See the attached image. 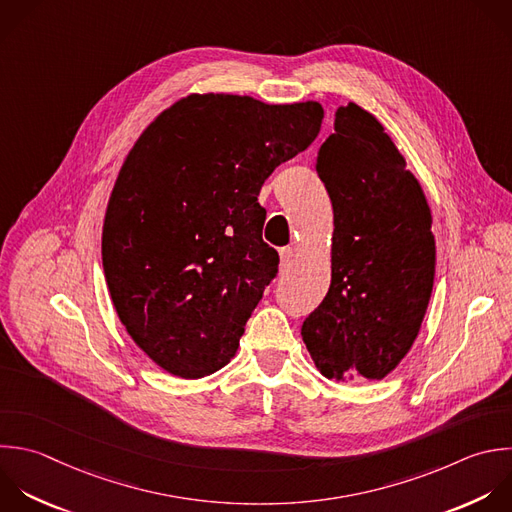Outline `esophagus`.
<instances>
[{
	"label": "esophagus",
	"mask_w": 512,
	"mask_h": 512,
	"mask_svg": "<svg viewBox=\"0 0 512 512\" xmlns=\"http://www.w3.org/2000/svg\"><path fill=\"white\" fill-rule=\"evenodd\" d=\"M292 258H294V248H290V246L280 248V260H282V266H284V268H286V266H290Z\"/></svg>",
	"instance_id": "1"
}]
</instances>
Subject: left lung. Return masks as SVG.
I'll return each mask as SVG.
<instances>
[{
	"mask_svg": "<svg viewBox=\"0 0 512 512\" xmlns=\"http://www.w3.org/2000/svg\"><path fill=\"white\" fill-rule=\"evenodd\" d=\"M316 172L334 212L332 278L302 340L326 378L380 380L406 356L428 308L430 208L382 124L356 104L336 110Z\"/></svg>",
	"mask_w": 512,
	"mask_h": 512,
	"instance_id": "8db88e82",
	"label": "left lung"
}]
</instances>
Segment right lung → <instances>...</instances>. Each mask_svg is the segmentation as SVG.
I'll use <instances>...</instances> for the list:
<instances>
[{"label":"right lung","mask_w":512,"mask_h":512,"mask_svg":"<svg viewBox=\"0 0 512 512\" xmlns=\"http://www.w3.org/2000/svg\"><path fill=\"white\" fill-rule=\"evenodd\" d=\"M318 102L192 94L138 138L114 184L102 262L132 340L166 372L230 362L278 252L262 240L264 180L318 136Z\"/></svg>","instance_id":"right-lung-1"}]
</instances>
